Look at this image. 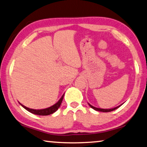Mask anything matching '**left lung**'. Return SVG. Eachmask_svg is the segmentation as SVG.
<instances>
[{
    "mask_svg": "<svg viewBox=\"0 0 147 147\" xmlns=\"http://www.w3.org/2000/svg\"><path fill=\"white\" fill-rule=\"evenodd\" d=\"M89 106H90L92 108L94 109H95V110H96V111H102V112H110V111H113V110H115V109H117L118 108H119V107H120V106H121V105H120V106H119L116 107V108H112V109H101V108H95V107H94V106H91L90 104H89Z\"/></svg>",
    "mask_w": 147,
    "mask_h": 147,
    "instance_id": "8db88e82",
    "label": "left lung"
}]
</instances>
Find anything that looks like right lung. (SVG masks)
Here are the masks:
<instances>
[{"instance_id": "add662e5", "label": "right lung", "mask_w": 147, "mask_h": 147, "mask_svg": "<svg viewBox=\"0 0 147 147\" xmlns=\"http://www.w3.org/2000/svg\"><path fill=\"white\" fill-rule=\"evenodd\" d=\"M63 97H64V94L62 96V97H61V99L59 100V102L57 103H56V104H55V105H53V106L49 107V108H48L43 109H30V108H27V107L24 106L22 104H20V105L23 107L24 108H25L26 110H28V111H30V112L34 113V114L38 115H48L52 114V113H53L54 112H55V111L57 110V109H59V107H60L61 103H62Z\"/></svg>"}]
</instances>
